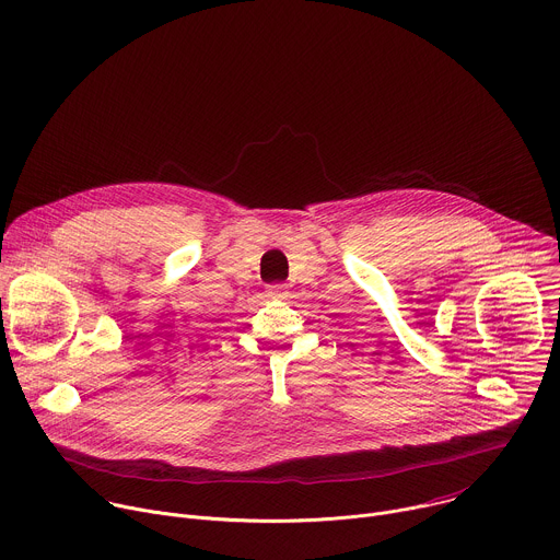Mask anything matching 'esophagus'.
Instances as JSON below:
<instances>
[{"mask_svg": "<svg viewBox=\"0 0 560 560\" xmlns=\"http://www.w3.org/2000/svg\"><path fill=\"white\" fill-rule=\"evenodd\" d=\"M268 294L275 299H283L288 294V288H285V283H272V285H268Z\"/></svg>", "mask_w": 560, "mask_h": 560, "instance_id": "esophagus-1", "label": "esophagus"}]
</instances>
